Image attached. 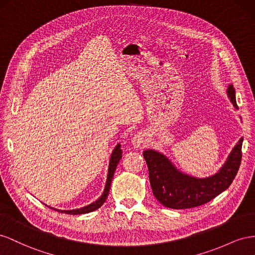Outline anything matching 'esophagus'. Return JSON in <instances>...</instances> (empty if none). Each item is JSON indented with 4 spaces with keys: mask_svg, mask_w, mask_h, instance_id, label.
<instances>
[{
    "mask_svg": "<svg viewBox=\"0 0 255 255\" xmlns=\"http://www.w3.org/2000/svg\"><path fill=\"white\" fill-rule=\"evenodd\" d=\"M131 143H132V146L134 148H144L148 145L149 140H148L146 133L141 131V132H137L136 134L133 135V137L131 139Z\"/></svg>",
    "mask_w": 255,
    "mask_h": 255,
    "instance_id": "obj_1",
    "label": "esophagus"
}]
</instances>
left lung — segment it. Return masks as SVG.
I'll use <instances>...</instances> for the list:
<instances>
[{
	"label": "left lung",
	"instance_id": "left-lung-1",
	"mask_svg": "<svg viewBox=\"0 0 255 255\" xmlns=\"http://www.w3.org/2000/svg\"><path fill=\"white\" fill-rule=\"evenodd\" d=\"M227 93L233 107L238 110L234 86L230 84ZM243 141L241 137L219 171L204 178L179 171L162 152L155 149L144 150L143 157L147 163L152 193L163 206L173 209L205 204L227 190L234 180L242 161Z\"/></svg>",
	"mask_w": 255,
	"mask_h": 255
}]
</instances>
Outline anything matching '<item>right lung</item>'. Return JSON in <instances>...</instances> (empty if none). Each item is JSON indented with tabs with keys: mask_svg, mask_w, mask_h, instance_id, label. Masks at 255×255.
I'll return each mask as SVG.
<instances>
[{
	"mask_svg": "<svg viewBox=\"0 0 255 255\" xmlns=\"http://www.w3.org/2000/svg\"><path fill=\"white\" fill-rule=\"evenodd\" d=\"M122 154L123 150L121 149V144L119 143L116 145L115 148L113 149L111 157H110V162H109V169H108V175H107V181H106V186L104 189L103 194L100 195V198H98L95 202L91 203V204L86 205L84 207L81 208H77V209H69V210H65V209H57L54 207H50L51 209H54L56 212L59 213H64V214H68V215H82V214H87V213H92L94 210L98 209L99 207L103 206L104 203L106 202L109 191H110V187H111V183H112V178L114 175V172L116 170V166H118L120 160L122 158Z\"/></svg>",
	"mask_w": 255,
	"mask_h": 255,
	"instance_id": "1",
	"label": "right lung"
}]
</instances>
